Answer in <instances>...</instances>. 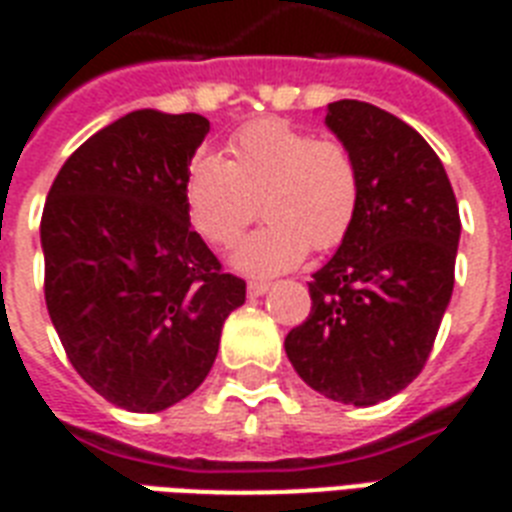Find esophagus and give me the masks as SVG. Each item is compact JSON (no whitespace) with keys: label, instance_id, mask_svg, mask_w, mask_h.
Listing matches in <instances>:
<instances>
[{"label":"esophagus","instance_id":"esophagus-1","mask_svg":"<svg viewBox=\"0 0 512 512\" xmlns=\"http://www.w3.org/2000/svg\"><path fill=\"white\" fill-rule=\"evenodd\" d=\"M268 289H271V281H265V279H255V281H249V284H247V292L252 297L265 295Z\"/></svg>","mask_w":512,"mask_h":512}]
</instances>
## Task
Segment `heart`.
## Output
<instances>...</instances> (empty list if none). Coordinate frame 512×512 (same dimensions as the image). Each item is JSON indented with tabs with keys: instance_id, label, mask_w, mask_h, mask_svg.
Segmentation results:
<instances>
[{
	"instance_id": "heart-1",
	"label": "heart",
	"mask_w": 512,
	"mask_h": 512,
	"mask_svg": "<svg viewBox=\"0 0 512 512\" xmlns=\"http://www.w3.org/2000/svg\"><path fill=\"white\" fill-rule=\"evenodd\" d=\"M261 207H256V201ZM358 162L342 140L316 138L284 119H257L228 140V159L193 156L185 207L201 239L231 249L263 209L268 223L233 255L247 273L292 268L308 249H335L356 223Z\"/></svg>"
}]
</instances>
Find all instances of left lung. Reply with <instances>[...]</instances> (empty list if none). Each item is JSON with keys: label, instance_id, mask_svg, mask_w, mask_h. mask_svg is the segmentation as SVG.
Wrapping results in <instances>:
<instances>
[{"label": "left lung", "instance_id": "left-lung-1", "mask_svg": "<svg viewBox=\"0 0 512 512\" xmlns=\"http://www.w3.org/2000/svg\"><path fill=\"white\" fill-rule=\"evenodd\" d=\"M327 124L356 156L361 204L284 348L321 396L372 406L425 369L454 289L460 209L436 151L398 116L337 100Z\"/></svg>", "mask_w": 512, "mask_h": 512}]
</instances>
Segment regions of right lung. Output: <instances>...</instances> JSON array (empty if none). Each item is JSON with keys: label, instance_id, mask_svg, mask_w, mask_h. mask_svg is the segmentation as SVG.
I'll list each match as a JSON object with an SVG mask.
<instances>
[{"label": "right lung", "instance_id": "add662e5", "mask_svg": "<svg viewBox=\"0 0 512 512\" xmlns=\"http://www.w3.org/2000/svg\"><path fill=\"white\" fill-rule=\"evenodd\" d=\"M199 114L132 111L84 140L42 212L44 300L68 361L127 412L199 388L247 284L191 228L185 175Z\"/></svg>", "mask_w": 512, "mask_h": 512}]
</instances>
